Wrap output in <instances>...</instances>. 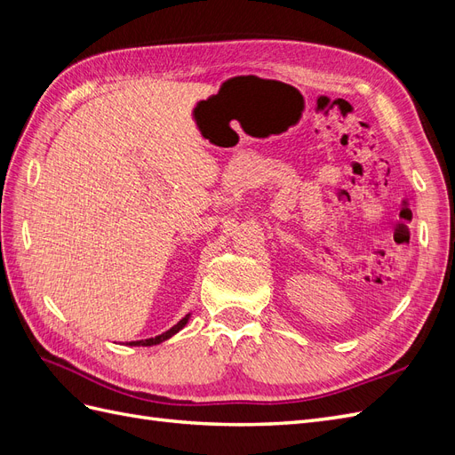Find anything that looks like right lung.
Segmentation results:
<instances>
[{
    "instance_id": "add662e5",
    "label": "right lung",
    "mask_w": 455,
    "mask_h": 455,
    "mask_svg": "<svg viewBox=\"0 0 455 455\" xmlns=\"http://www.w3.org/2000/svg\"><path fill=\"white\" fill-rule=\"evenodd\" d=\"M188 321H189V315H186L182 321H178L171 330H167V332H163V334H159V336H156V338L139 339V341H129V346H142V347H148V346H159V343H163L164 339H169V338H172L176 332H180V330L188 324Z\"/></svg>"
}]
</instances>
